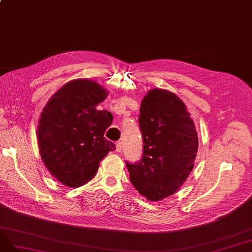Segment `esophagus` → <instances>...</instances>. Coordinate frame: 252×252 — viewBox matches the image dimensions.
Masks as SVG:
<instances>
[{"mask_svg":"<svg viewBox=\"0 0 252 252\" xmlns=\"http://www.w3.org/2000/svg\"><path fill=\"white\" fill-rule=\"evenodd\" d=\"M115 145H116V152L119 153V152L121 151V149H123V143H121L120 141H117V142L115 143Z\"/></svg>","mask_w":252,"mask_h":252,"instance_id":"obj_1","label":"esophagus"}]
</instances>
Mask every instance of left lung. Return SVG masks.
Instances as JSON below:
<instances>
[{"instance_id":"8db88e82","label":"left lung","mask_w":252,"mask_h":252,"mask_svg":"<svg viewBox=\"0 0 252 252\" xmlns=\"http://www.w3.org/2000/svg\"><path fill=\"white\" fill-rule=\"evenodd\" d=\"M143 155L128 164L134 188L149 201H161L180 189L194 165L198 133L185 103L175 93L152 89L140 104Z\"/></svg>"}]
</instances>
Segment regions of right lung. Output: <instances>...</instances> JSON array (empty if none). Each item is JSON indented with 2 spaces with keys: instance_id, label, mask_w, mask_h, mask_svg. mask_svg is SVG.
I'll list each match as a JSON object with an SVG mask.
<instances>
[{
  "instance_id": "1",
  "label": "right lung",
  "mask_w": 252,
  "mask_h": 252,
  "mask_svg": "<svg viewBox=\"0 0 252 252\" xmlns=\"http://www.w3.org/2000/svg\"><path fill=\"white\" fill-rule=\"evenodd\" d=\"M108 94L95 80L73 79L50 97L40 113L36 132L40 158L48 172L67 188L91 181L100 161L116 149L104 138L112 114L96 109Z\"/></svg>"
}]
</instances>
